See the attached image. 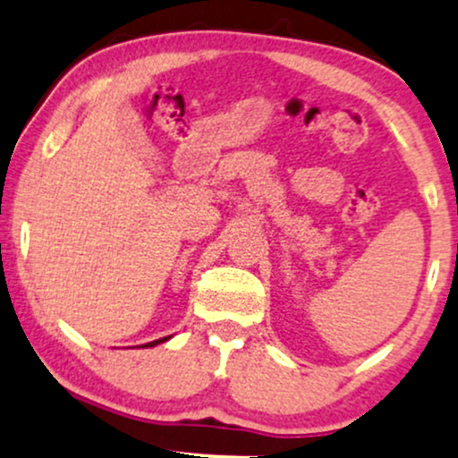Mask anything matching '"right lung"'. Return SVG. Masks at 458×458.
<instances>
[{"instance_id": "obj_1", "label": "right lung", "mask_w": 458, "mask_h": 458, "mask_svg": "<svg viewBox=\"0 0 458 458\" xmlns=\"http://www.w3.org/2000/svg\"><path fill=\"white\" fill-rule=\"evenodd\" d=\"M165 340H170V335H167V338H161V340H155V343H148V344H144V346H155V344H161V343H165Z\"/></svg>"}]
</instances>
